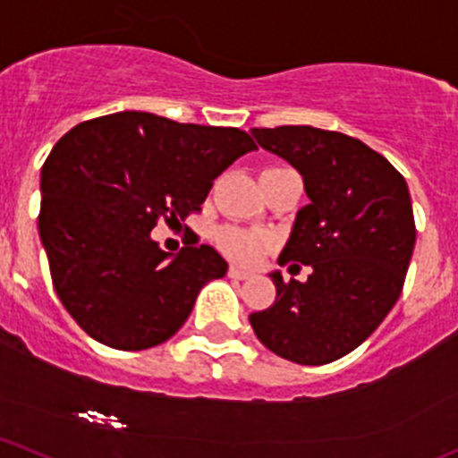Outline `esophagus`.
Segmentation results:
<instances>
[{"mask_svg": "<svg viewBox=\"0 0 458 458\" xmlns=\"http://www.w3.org/2000/svg\"><path fill=\"white\" fill-rule=\"evenodd\" d=\"M228 276H230V278H237V281H245V278H250V272H248V269H243V267L230 266Z\"/></svg>", "mask_w": 458, "mask_h": 458, "instance_id": "esophagus-1", "label": "esophagus"}]
</instances>
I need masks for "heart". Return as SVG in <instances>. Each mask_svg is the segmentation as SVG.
<instances>
[{
    "instance_id": "obj_1",
    "label": "heart",
    "mask_w": 458,
    "mask_h": 458,
    "mask_svg": "<svg viewBox=\"0 0 458 458\" xmlns=\"http://www.w3.org/2000/svg\"><path fill=\"white\" fill-rule=\"evenodd\" d=\"M216 243L224 250L228 257L237 259V261L250 263L267 248V239L257 233H245L237 228H221L216 233Z\"/></svg>"
}]
</instances>
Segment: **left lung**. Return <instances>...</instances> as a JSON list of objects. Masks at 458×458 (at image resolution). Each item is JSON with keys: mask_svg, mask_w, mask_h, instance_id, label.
<instances>
[{"mask_svg": "<svg viewBox=\"0 0 458 458\" xmlns=\"http://www.w3.org/2000/svg\"><path fill=\"white\" fill-rule=\"evenodd\" d=\"M252 136L302 175L310 204L278 263L298 261L311 274L305 283L269 274L276 301L250 314V325L290 362L329 364L362 344L402 293L417 237L408 184L386 157L344 133L287 124Z\"/></svg>", "mask_w": 458, "mask_h": 458, "instance_id": "1", "label": "left lung"}]
</instances>
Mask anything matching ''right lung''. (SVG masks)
<instances>
[{
  "label": "right lung",
  "instance_id": "obj_1",
  "mask_svg": "<svg viewBox=\"0 0 458 458\" xmlns=\"http://www.w3.org/2000/svg\"><path fill=\"white\" fill-rule=\"evenodd\" d=\"M257 144L237 127L118 112L76 124L41 168L38 234L67 314L98 343L142 351L177 334L228 263L210 245L175 257L157 221L199 213L213 182Z\"/></svg>",
  "mask_w": 458,
  "mask_h": 458
}]
</instances>
